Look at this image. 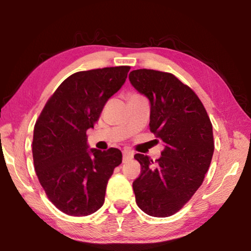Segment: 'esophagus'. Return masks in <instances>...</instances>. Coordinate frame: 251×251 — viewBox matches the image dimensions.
I'll use <instances>...</instances> for the list:
<instances>
[{"label": "esophagus", "instance_id": "esophagus-1", "mask_svg": "<svg viewBox=\"0 0 251 251\" xmlns=\"http://www.w3.org/2000/svg\"><path fill=\"white\" fill-rule=\"evenodd\" d=\"M133 156H134L133 151H123V163H125V161L131 159V158H133Z\"/></svg>", "mask_w": 251, "mask_h": 251}]
</instances>
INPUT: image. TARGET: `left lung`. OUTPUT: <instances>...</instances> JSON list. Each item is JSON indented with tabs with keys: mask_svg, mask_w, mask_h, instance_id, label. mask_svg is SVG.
I'll return each mask as SVG.
<instances>
[{
	"mask_svg": "<svg viewBox=\"0 0 251 251\" xmlns=\"http://www.w3.org/2000/svg\"><path fill=\"white\" fill-rule=\"evenodd\" d=\"M129 80L150 100V129L165 144L155 163L134 156L142 167L133 182L136 203L152 217H168L202 184L214 154L212 125L198 96L175 75L143 69L131 71Z\"/></svg>",
	"mask_w": 251,
	"mask_h": 251,
	"instance_id": "obj_1",
	"label": "left lung"
}]
</instances>
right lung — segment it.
<instances>
[{"label":"right lung","instance_id":"obj_1","mask_svg":"<svg viewBox=\"0 0 251 251\" xmlns=\"http://www.w3.org/2000/svg\"><path fill=\"white\" fill-rule=\"evenodd\" d=\"M129 66L104 67L69 76L34 126L32 152L37 178L54 206L70 216H87L103 206L106 186L122 151L88 150L104 106L124 85Z\"/></svg>","mask_w":251,"mask_h":251}]
</instances>
